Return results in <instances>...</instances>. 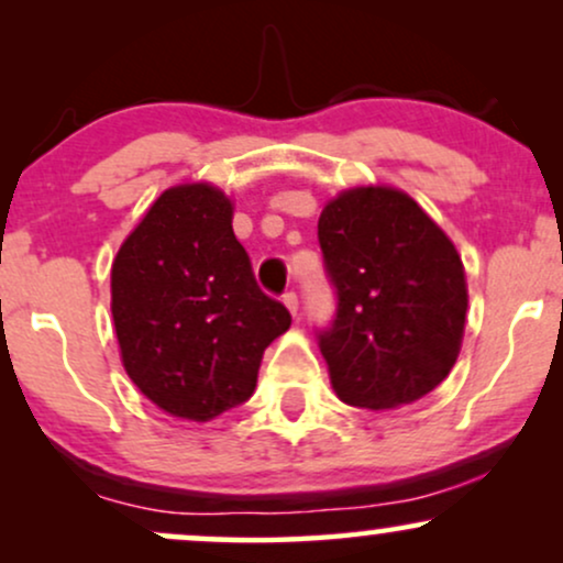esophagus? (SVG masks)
<instances>
[{"label":"esophagus","mask_w":563,"mask_h":563,"mask_svg":"<svg viewBox=\"0 0 563 563\" xmlns=\"http://www.w3.org/2000/svg\"><path fill=\"white\" fill-rule=\"evenodd\" d=\"M283 303H286V309H288V312L294 314V318H296V312H299V296H296L294 290H288V294L283 296Z\"/></svg>","instance_id":"obj_1"}]
</instances>
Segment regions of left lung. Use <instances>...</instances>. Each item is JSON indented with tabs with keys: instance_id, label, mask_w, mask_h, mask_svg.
Returning a JSON list of instances; mask_svg holds the SVG:
<instances>
[{
	"instance_id": "8db88e82",
	"label": "left lung",
	"mask_w": 563,
	"mask_h": 563,
	"mask_svg": "<svg viewBox=\"0 0 563 563\" xmlns=\"http://www.w3.org/2000/svg\"><path fill=\"white\" fill-rule=\"evenodd\" d=\"M318 238L339 312L320 335L335 397L391 410L450 376L468 286L448 232L405 190L360 185L322 206Z\"/></svg>"
}]
</instances>
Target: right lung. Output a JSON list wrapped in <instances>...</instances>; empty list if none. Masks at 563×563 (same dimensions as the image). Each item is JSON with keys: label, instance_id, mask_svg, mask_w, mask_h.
I'll list each match as a JSON object with an SVG mask.
<instances>
[{"label": "right lung", "instance_id": "add662e5", "mask_svg": "<svg viewBox=\"0 0 563 563\" xmlns=\"http://www.w3.org/2000/svg\"><path fill=\"white\" fill-rule=\"evenodd\" d=\"M235 203L211 183L153 200L111 267L121 365L166 416L206 423L254 394L262 354L290 328L232 232Z\"/></svg>", "mask_w": 563, "mask_h": 563}]
</instances>
